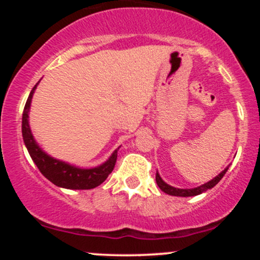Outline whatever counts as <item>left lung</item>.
I'll list each match as a JSON object with an SVG mask.
<instances>
[{
	"label": "left lung",
	"instance_id": "8db88e82",
	"mask_svg": "<svg viewBox=\"0 0 260 260\" xmlns=\"http://www.w3.org/2000/svg\"><path fill=\"white\" fill-rule=\"evenodd\" d=\"M228 170H229V166L223 170V171L220 172L219 175L215 176L211 181H209L207 183L202 184V186L196 187V188H176V187L170 186V184L166 183V182L161 178V176L159 175V172L157 171H156V176H155V180H156V183L160 189L162 190V192H165L166 194L175 196V197H194V196L202 194V193L207 192L208 189H211L214 186H216V184L220 182V180L223 177V175L226 174Z\"/></svg>",
	"mask_w": 260,
	"mask_h": 260
}]
</instances>
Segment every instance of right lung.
Segmentation results:
<instances>
[{
  "instance_id": "1",
  "label": "right lung",
  "mask_w": 260,
  "mask_h": 260,
  "mask_svg": "<svg viewBox=\"0 0 260 260\" xmlns=\"http://www.w3.org/2000/svg\"><path fill=\"white\" fill-rule=\"evenodd\" d=\"M39 83H40V80L35 84L30 94H29L22 117L23 140H24V144L32 161L40 170L41 174L57 187L67 188V189H91V188L100 186L115 168L116 160H117V151L121 147L116 149L105 162L90 169L78 168L72 164L66 162V161L55 159L46 151H44L32 136L30 124H29V111H30L31 99Z\"/></svg>"
}]
</instances>
